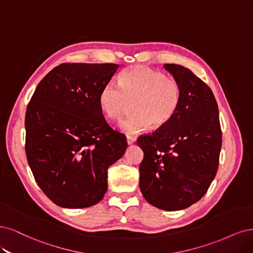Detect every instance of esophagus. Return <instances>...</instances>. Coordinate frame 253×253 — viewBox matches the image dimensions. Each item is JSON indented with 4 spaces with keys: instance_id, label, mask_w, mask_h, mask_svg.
Masks as SVG:
<instances>
[{
    "instance_id": "esophagus-1",
    "label": "esophagus",
    "mask_w": 253,
    "mask_h": 253,
    "mask_svg": "<svg viewBox=\"0 0 253 253\" xmlns=\"http://www.w3.org/2000/svg\"><path fill=\"white\" fill-rule=\"evenodd\" d=\"M126 139H127V144H128V145H131V144H133V143L135 142V138H134L133 136H129V135H127Z\"/></svg>"
}]
</instances>
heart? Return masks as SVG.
I'll use <instances>...</instances> for the list:
<instances>
[{
	"label": "heart",
	"instance_id": "1",
	"mask_svg": "<svg viewBox=\"0 0 253 253\" xmlns=\"http://www.w3.org/2000/svg\"><path fill=\"white\" fill-rule=\"evenodd\" d=\"M119 85L107 83L99 95V106L108 120H120L134 103L135 114L120 124L127 134L141 133L153 125L163 128L176 116L181 89L173 77L145 65H133L120 74Z\"/></svg>",
	"mask_w": 253,
	"mask_h": 253
}]
</instances>
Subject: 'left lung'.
<instances>
[{
	"label": "left lung",
	"mask_w": 253,
	"mask_h": 253,
	"mask_svg": "<svg viewBox=\"0 0 253 253\" xmlns=\"http://www.w3.org/2000/svg\"><path fill=\"white\" fill-rule=\"evenodd\" d=\"M164 68L179 83L176 116L152 134L141 135L139 189L153 207L179 211L199 201L217 174L222 145L219 109L211 89L189 69Z\"/></svg>",
	"instance_id": "obj_1"
}]
</instances>
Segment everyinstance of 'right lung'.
<instances>
[{"mask_svg": "<svg viewBox=\"0 0 253 253\" xmlns=\"http://www.w3.org/2000/svg\"><path fill=\"white\" fill-rule=\"evenodd\" d=\"M119 68L62 63L45 75L27 106V161L58 207L97 204L107 191V169L125 153L126 136L107 124L99 106L102 87Z\"/></svg>", "mask_w": 253, "mask_h": 253, "instance_id": "obj_1", "label": "right lung"}]
</instances>
